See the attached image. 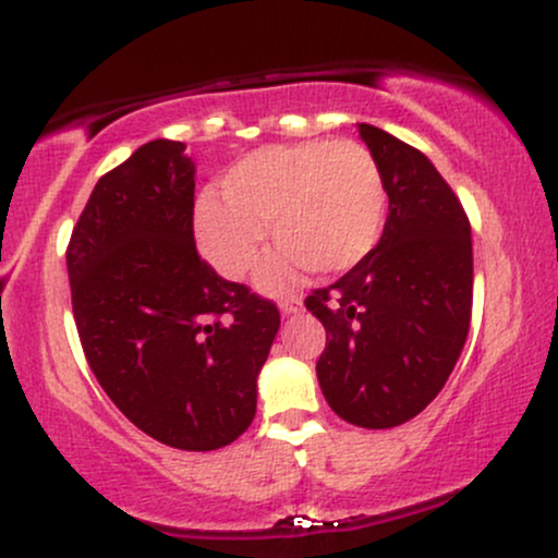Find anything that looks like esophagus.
<instances>
[{
    "label": "esophagus",
    "mask_w": 558,
    "mask_h": 558,
    "mask_svg": "<svg viewBox=\"0 0 558 558\" xmlns=\"http://www.w3.org/2000/svg\"><path fill=\"white\" fill-rule=\"evenodd\" d=\"M278 306L283 315H296V312L301 310V296H283L278 301Z\"/></svg>",
    "instance_id": "esophagus-1"
}]
</instances>
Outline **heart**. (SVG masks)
Segmentation results:
<instances>
[{"mask_svg": "<svg viewBox=\"0 0 558 558\" xmlns=\"http://www.w3.org/2000/svg\"><path fill=\"white\" fill-rule=\"evenodd\" d=\"M388 194L375 157L351 141L267 146L222 178V198L196 202L194 230L204 257L230 280L246 278L265 254L267 228L283 252L259 275L280 291L304 267L338 275L375 248Z\"/></svg>", "mask_w": 558, "mask_h": 558, "instance_id": "1", "label": "heart"}]
</instances>
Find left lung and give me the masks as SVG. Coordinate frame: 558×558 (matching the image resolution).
Returning <instances> with one entry per match:
<instances>
[{
  "label": "left lung",
  "instance_id": "left-lung-1",
  "mask_svg": "<svg viewBox=\"0 0 558 558\" xmlns=\"http://www.w3.org/2000/svg\"><path fill=\"white\" fill-rule=\"evenodd\" d=\"M383 172L380 241L341 280L306 296L328 343L325 401L351 425L386 430L417 417L462 354L472 317V230L462 204L414 146L360 123Z\"/></svg>",
  "mask_w": 558,
  "mask_h": 558
}]
</instances>
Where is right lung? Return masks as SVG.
Wrapping results in <instances>:
<instances>
[{
  "label": "right lung",
  "mask_w": 558,
  "mask_h": 558,
  "mask_svg": "<svg viewBox=\"0 0 558 558\" xmlns=\"http://www.w3.org/2000/svg\"><path fill=\"white\" fill-rule=\"evenodd\" d=\"M194 175L170 138L101 175L68 275L83 354L114 407L159 444L215 451L252 425L280 312L198 257Z\"/></svg>",
  "instance_id": "add662e5"
}]
</instances>
